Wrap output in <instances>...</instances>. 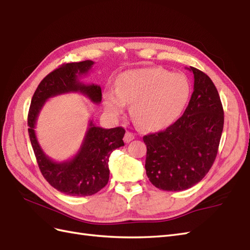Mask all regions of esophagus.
I'll use <instances>...</instances> for the list:
<instances>
[{"instance_id": "obj_1", "label": "esophagus", "mask_w": 250, "mask_h": 250, "mask_svg": "<svg viewBox=\"0 0 250 250\" xmlns=\"http://www.w3.org/2000/svg\"><path fill=\"white\" fill-rule=\"evenodd\" d=\"M134 138H135V136L133 135V133H131V132H126V133L125 134L124 140H125V144H129V142H130V141H132Z\"/></svg>"}]
</instances>
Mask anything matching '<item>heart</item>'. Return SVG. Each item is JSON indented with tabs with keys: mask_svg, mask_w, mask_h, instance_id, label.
I'll list each match as a JSON object with an SVG mask.
<instances>
[{
	"mask_svg": "<svg viewBox=\"0 0 250 250\" xmlns=\"http://www.w3.org/2000/svg\"><path fill=\"white\" fill-rule=\"evenodd\" d=\"M190 93L187 76L160 68L125 71L115 83V91L104 94V108L114 118L131 103L132 117L145 130H161L180 116Z\"/></svg>",
	"mask_w": 250,
	"mask_h": 250,
	"instance_id": "1",
	"label": "heart"
}]
</instances>
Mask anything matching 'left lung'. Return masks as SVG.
<instances>
[{
  "label": "left lung",
  "mask_w": 250,
  "mask_h": 250,
  "mask_svg": "<svg viewBox=\"0 0 250 250\" xmlns=\"http://www.w3.org/2000/svg\"><path fill=\"white\" fill-rule=\"evenodd\" d=\"M188 69L194 73V92L183 115L167 130L144 136L146 176L162 190H184L200 182L216 159L223 131L215 84L202 71Z\"/></svg>",
  "instance_id": "8db88e82"
}]
</instances>
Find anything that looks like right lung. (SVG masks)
<instances>
[{"mask_svg":"<svg viewBox=\"0 0 250 250\" xmlns=\"http://www.w3.org/2000/svg\"><path fill=\"white\" fill-rule=\"evenodd\" d=\"M93 63L92 61L62 63L49 73L35 90L28 113V133L41 173L51 187L69 196H91L105 187L110 175V155L125 146V130L121 126L103 129L91 120L77 154L68 161L55 162L42 149L34 129L42 105L50 97L81 92L92 103L102 102V88L98 84H84L80 81Z\"/></svg>","mask_w":250,"mask_h":250,"instance_id":"add662e5","label":"right lung"}]
</instances>
